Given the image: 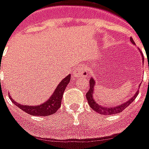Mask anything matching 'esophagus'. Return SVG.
<instances>
[{
	"label": "esophagus",
	"instance_id": "34e87169",
	"mask_svg": "<svg viewBox=\"0 0 149 149\" xmlns=\"http://www.w3.org/2000/svg\"><path fill=\"white\" fill-rule=\"evenodd\" d=\"M88 66L84 65L81 67L77 68L75 71H74L73 74H72V78L75 80L77 77H85L88 76Z\"/></svg>",
	"mask_w": 149,
	"mask_h": 149
}]
</instances>
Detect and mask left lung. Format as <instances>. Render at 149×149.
I'll return each mask as SVG.
<instances>
[{
  "label": "left lung",
  "instance_id": "8db88e82",
  "mask_svg": "<svg viewBox=\"0 0 149 149\" xmlns=\"http://www.w3.org/2000/svg\"><path fill=\"white\" fill-rule=\"evenodd\" d=\"M130 40L132 42V43H135L133 41L132 38H130ZM141 52V51H140ZM142 59L144 60L143 55L142 54ZM94 81L93 78L90 80V89L88 91V93L86 94V97L88 100V104L90 105V107L92 108V110H95L97 113H99L100 114H103V115H110V114H116L118 113H120L123 110H125L128 106L130 105L134 100L136 99V97H137V95L139 94V91H136V93L134 94V96L132 98H130L127 102L124 103L123 104H120V106H116L115 107H103V106H100L95 101V100L94 99Z\"/></svg>",
  "mask_w": 149,
  "mask_h": 149
}]
</instances>
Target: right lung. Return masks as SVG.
Here are the masks:
<instances>
[{
	"label": "right lung",
	"instance_id": "obj_1",
	"mask_svg": "<svg viewBox=\"0 0 149 149\" xmlns=\"http://www.w3.org/2000/svg\"><path fill=\"white\" fill-rule=\"evenodd\" d=\"M1 69V68H0ZM71 76L70 74L67 76L65 78H64L62 81L58 85L57 88L54 91L53 94L47 101L42 104L39 106H29V105H21V104H17L15 100H13L10 96L9 97L12 100L13 104L17 105L22 110L26 113L33 115V116H49L52 114H54L61 107V99L63 97V93L67 87L68 84L70 82Z\"/></svg>",
	"mask_w": 149,
	"mask_h": 149
}]
</instances>
